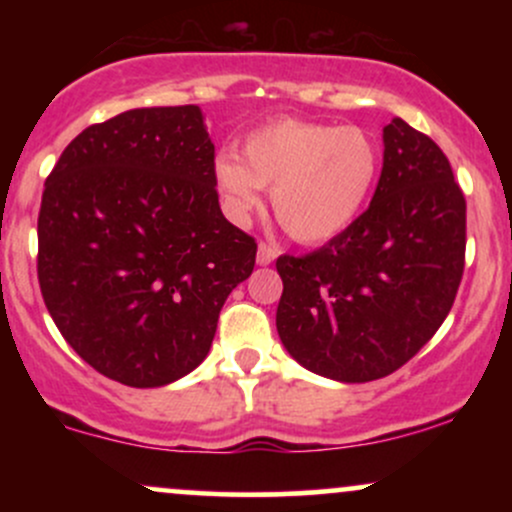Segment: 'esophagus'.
I'll return each mask as SVG.
<instances>
[{"mask_svg": "<svg viewBox=\"0 0 512 512\" xmlns=\"http://www.w3.org/2000/svg\"><path fill=\"white\" fill-rule=\"evenodd\" d=\"M276 255H279V252H276L274 245H269V243L257 245V264H260V267H267V264H272L276 260Z\"/></svg>", "mask_w": 512, "mask_h": 512, "instance_id": "1", "label": "esophagus"}]
</instances>
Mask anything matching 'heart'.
<instances>
[{
  "mask_svg": "<svg viewBox=\"0 0 512 512\" xmlns=\"http://www.w3.org/2000/svg\"><path fill=\"white\" fill-rule=\"evenodd\" d=\"M378 173L380 151L368 132L293 117L248 134L240 158L223 151L214 161V185L233 221H248L262 207V190H272L276 219L298 243L344 233Z\"/></svg>",
  "mask_w": 512,
  "mask_h": 512,
  "instance_id": "1",
  "label": "heart"
}]
</instances>
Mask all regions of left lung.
<instances>
[{
	"instance_id": "1",
	"label": "left lung",
	"mask_w": 512,
	"mask_h": 512,
	"mask_svg": "<svg viewBox=\"0 0 512 512\" xmlns=\"http://www.w3.org/2000/svg\"><path fill=\"white\" fill-rule=\"evenodd\" d=\"M373 202L310 255H281L276 332L322 378L368 383L409 361L448 317L464 269L467 204L450 161L402 117L383 129Z\"/></svg>"
}]
</instances>
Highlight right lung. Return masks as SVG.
Listing matches in <instances>:
<instances>
[{"label":"right lung","mask_w":512,"mask_h":512,"mask_svg":"<svg viewBox=\"0 0 512 512\" xmlns=\"http://www.w3.org/2000/svg\"><path fill=\"white\" fill-rule=\"evenodd\" d=\"M255 252L221 214L199 105L137 108L86 127L45 182V305L76 354L122 385L192 373Z\"/></svg>","instance_id":"add662e5"}]
</instances>
